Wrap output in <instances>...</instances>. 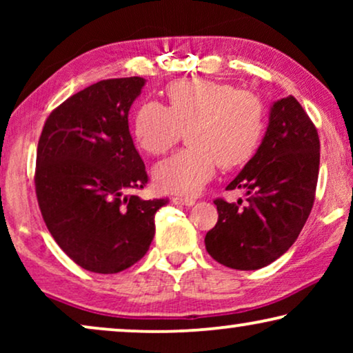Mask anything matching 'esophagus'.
<instances>
[{"instance_id": "34e87169", "label": "esophagus", "mask_w": 353, "mask_h": 353, "mask_svg": "<svg viewBox=\"0 0 353 353\" xmlns=\"http://www.w3.org/2000/svg\"><path fill=\"white\" fill-rule=\"evenodd\" d=\"M173 204H176V205H194L196 204V199H192V197H180V196H176V197H173Z\"/></svg>"}]
</instances>
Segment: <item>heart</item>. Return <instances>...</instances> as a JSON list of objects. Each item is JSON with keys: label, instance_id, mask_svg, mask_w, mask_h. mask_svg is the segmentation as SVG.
Here are the masks:
<instances>
[{"label": "heart", "instance_id": "heart-1", "mask_svg": "<svg viewBox=\"0 0 353 353\" xmlns=\"http://www.w3.org/2000/svg\"><path fill=\"white\" fill-rule=\"evenodd\" d=\"M167 105L141 104L133 119L139 146L152 156L170 151L186 130L190 148L154 167L163 192L194 196L221 163L238 168L259 151L265 133V105L257 94L209 79L181 80L165 90Z\"/></svg>", "mask_w": 353, "mask_h": 353}]
</instances>
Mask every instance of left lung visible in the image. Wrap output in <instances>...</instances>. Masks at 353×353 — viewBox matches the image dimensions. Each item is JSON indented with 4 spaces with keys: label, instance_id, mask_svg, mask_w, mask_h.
Returning a JSON list of instances; mask_svg holds the SVG:
<instances>
[{
    "label": "left lung",
    "instance_id": "obj_1",
    "mask_svg": "<svg viewBox=\"0 0 353 353\" xmlns=\"http://www.w3.org/2000/svg\"><path fill=\"white\" fill-rule=\"evenodd\" d=\"M320 138L294 96L276 101L259 151L226 190L248 202L215 199L219 221L205 234L212 259L234 270H259L296 243L315 201Z\"/></svg>",
    "mask_w": 353,
    "mask_h": 353
}]
</instances>
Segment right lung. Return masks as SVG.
<instances>
[{
  "label": "right lung",
  "instance_id": "1",
  "mask_svg": "<svg viewBox=\"0 0 353 353\" xmlns=\"http://www.w3.org/2000/svg\"><path fill=\"white\" fill-rule=\"evenodd\" d=\"M141 77L101 80L52 110L37 149L35 191L57 245L81 268L119 273L144 257L168 199L132 194L148 183L128 130Z\"/></svg>",
  "mask_w": 353,
  "mask_h": 353
}]
</instances>
